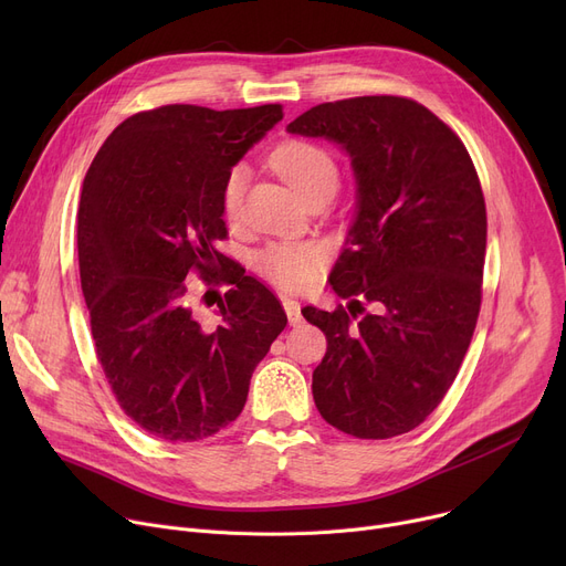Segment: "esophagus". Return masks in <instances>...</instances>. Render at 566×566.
I'll use <instances>...</instances> for the list:
<instances>
[{
    "label": "esophagus",
    "mask_w": 566,
    "mask_h": 566,
    "mask_svg": "<svg viewBox=\"0 0 566 566\" xmlns=\"http://www.w3.org/2000/svg\"><path fill=\"white\" fill-rule=\"evenodd\" d=\"M282 305H284V312H286L291 325H301L303 323V314H301V303L298 301L282 298Z\"/></svg>",
    "instance_id": "34e87169"
}]
</instances>
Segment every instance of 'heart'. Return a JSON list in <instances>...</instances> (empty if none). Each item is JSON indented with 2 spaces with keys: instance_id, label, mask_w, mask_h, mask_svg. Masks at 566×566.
I'll return each mask as SVG.
<instances>
[{
  "instance_id": "heart-1",
  "label": "heart",
  "mask_w": 566,
  "mask_h": 566,
  "mask_svg": "<svg viewBox=\"0 0 566 566\" xmlns=\"http://www.w3.org/2000/svg\"><path fill=\"white\" fill-rule=\"evenodd\" d=\"M271 160L284 181L303 199L323 190H337L339 167L333 154L314 142H286L277 148ZM248 178L250 171L245 165H235L224 178L222 211L229 220L241 216ZM321 261L323 250L316 243H273L259 254L256 265L259 273L277 286L305 289L316 280Z\"/></svg>"
}]
</instances>
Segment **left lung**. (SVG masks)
I'll list each match as a JSON object with an SVG mask.
<instances>
[{
	"label": "left lung",
	"instance_id": "obj_1",
	"mask_svg": "<svg viewBox=\"0 0 566 566\" xmlns=\"http://www.w3.org/2000/svg\"><path fill=\"white\" fill-rule=\"evenodd\" d=\"M342 146L355 218L331 282L375 314L303 316L328 339L312 374L321 418L382 440L420 427L454 382L482 305L486 206L463 142L424 105L399 96L323 103L286 126Z\"/></svg>",
	"mask_w": 566,
	"mask_h": 566
}]
</instances>
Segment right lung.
Segmentation results:
<instances>
[{
	"mask_svg": "<svg viewBox=\"0 0 566 566\" xmlns=\"http://www.w3.org/2000/svg\"><path fill=\"white\" fill-rule=\"evenodd\" d=\"M282 116V105L139 112L84 176L77 256L98 363L118 406L160 440L195 442L231 424L286 325L271 291L231 271L222 323L206 331L186 282L229 263L216 248L227 235L224 178Z\"/></svg>",
	"mask_w": 566,
	"mask_h": 566,
	"instance_id": "1",
	"label": "right lung"
}]
</instances>
